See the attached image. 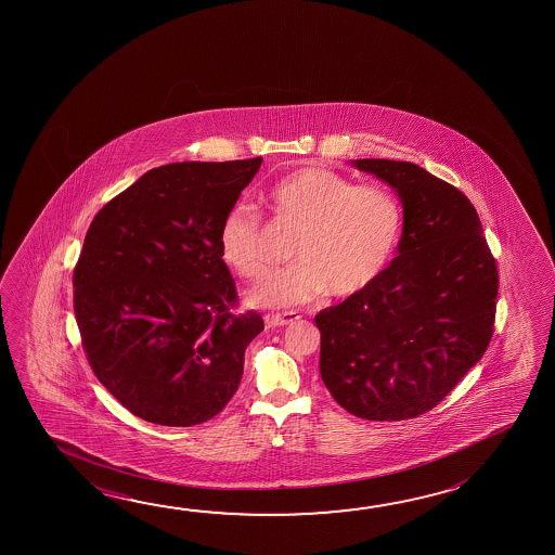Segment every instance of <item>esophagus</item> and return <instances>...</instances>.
Instances as JSON below:
<instances>
[{
	"label": "esophagus",
	"instance_id": "1",
	"mask_svg": "<svg viewBox=\"0 0 555 555\" xmlns=\"http://www.w3.org/2000/svg\"><path fill=\"white\" fill-rule=\"evenodd\" d=\"M300 319V313L296 311H284V313H269L264 315V323L269 327H284V325H291L294 321Z\"/></svg>",
	"mask_w": 555,
	"mask_h": 555
}]
</instances>
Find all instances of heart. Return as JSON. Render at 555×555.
Returning <instances> with one entry per match:
<instances>
[{"label":"heart","mask_w":555,"mask_h":555,"mask_svg":"<svg viewBox=\"0 0 555 555\" xmlns=\"http://www.w3.org/2000/svg\"><path fill=\"white\" fill-rule=\"evenodd\" d=\"M271 224L298 234V263L267 274L247 294L254 306H298L328 294L352 298L382 276L399 249L404 207L387 185H360L323 166L282 176L263 193ZM273 230L247 205L227 212L219 230L228 269L257 279L273 259Z\"/></svg>","instance_id":"obj_1"}]
</instances>
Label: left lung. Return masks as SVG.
Instances as JSON below:
<instances>
[{"label":"left lung","instance_id":"1","mask_svg":"<svg viewBox=\"0 0 555 555\" xmlns=\"http://www.w3.org/2000/svg\"><path fill=\"white\" fill-rule=\"evenodd\" d=\"M399 193V255L364 292L315 315L319 372L358 418H416L453 391L490 345L498 264L463 191L416 164L362 158Z\"/></svg>","mask_w":555,"mask_h":555}]
</instances>
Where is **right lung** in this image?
<instances>
[{"label":"right lung","mask_w":555,"mask_h":555,"mask_svg":"<svg viewBox=\"0 0 555 555\" xmlns=\"http://www.w3.org/2000/svg\"><path fill=\"white\" fill-rule=\"evenodd\" d=\"M263 163H173L143 173L92 219L74 309L92 372L121 406L160 426L215 418L263 331L236 313L219 230Z\"/></svg>","instance_id":"1"}]
</instances>
